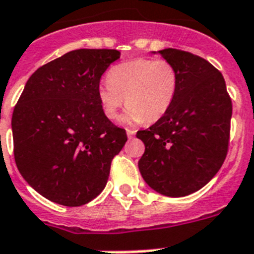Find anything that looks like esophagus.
I'll list each match as a JSON object with an SVG mask.
<instances>
[{
	"label": "esophagus",
	"instance_id": "1",
	"mask_svg": "<svg viewBox=\"0 0 254 254\" xmlns=\"http://www.w3.org/2000/svg\"><path fill=\"white\" fill-rule=\"evenodd\" d=\"M127 135H128V137H132L135 135V129L127 128Z\"/></svg>",
	"mask_w": 254,
	"mask_h": 254
}]
</instances>
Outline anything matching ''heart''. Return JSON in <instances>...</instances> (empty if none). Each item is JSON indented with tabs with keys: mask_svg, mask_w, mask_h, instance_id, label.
Instances as JSON below:
<instances>
[{
	"mask_svg": "<svg viewBox=\"0 0 254 254\" xmlns=\"http://www.w3.org/2000/svg\"><path fill=\"white\" fill-rule=\"evenodd\" d=\"M178 88V73L168 60L135 59L115 65L101 82L98 99L106 118L114 121L125 103V121L156 122L169 110Z\"/></svg>",
	"mask_w": 254,
	"mask_h": 254,
	"instance_id": "obj_1",
	"label": "heart"
}]
</instances>
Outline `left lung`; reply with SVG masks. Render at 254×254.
Here are the masks:
<instances>
[{
	"mask_svg": "<svg viewBox=\"0 0 254 254\" xmlns=\"http://www.w3.org/2000/svg\"><path fill=\"white\" fill-rule=\"evenodd\" d=\"M159 54L176 66L178 88L169 110L137 131L145 145L139 169L153 190L177 198L198 191L222 168L232 101L223 74L207 60L174 48Z\"/></svg>",
	"mask_w": 254,
	"mask_h": 254,
	"instance_id": "1",
	"label": "left lung"
}]
</instances>
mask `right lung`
Masks as SVG:
<instances>
[{"label":"right lung","instance_id":"obj_1","mask_svg":"<svg viewBox=\"0 0 254 254\" xmlns=\"http://www.w3.org/2000/svg\"><path fill=\"white\" fill-rule=\"evenodd\" d=\"M119 56L117 50L66 52L32 73L14 107L18 170L55 203L77 207L94 199L127 141L98 99L101 77Z\"/></svg>","mask_w":254,"mask_h":254}]
</instances>
